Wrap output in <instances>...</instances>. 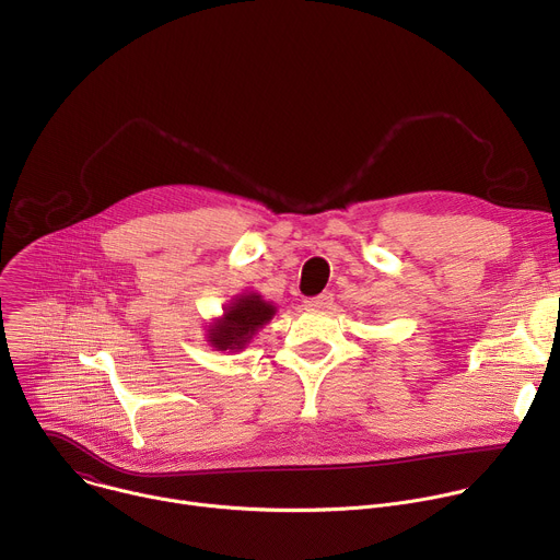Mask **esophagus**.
Instances as JSON below:
<instances>
[{
	"label": "esophagus",
	"instance_id": "34e87169",
	"mask_svg": "<svg viewBox=\"0 0 560 560\" xmlns=\"http://www.w3.org/2000/svg\"><path fill=\"white\" fill-rule=\"evenodd\" d=\"M332 301H335L332 292H322V294L305 299V307H310V310H326V307L332 305Z\"/></svg>",
	"mask_w": 560,
	"mask_h": 560
}]
</instances>
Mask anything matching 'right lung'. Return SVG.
Listing matches in <instances>:
<instances>
[{
	"mask_svg": "<svg viewBox=\"0 0 560 560\" xmlns=\"http://www.w3.org/2000/svg\"><path fill=\"white\" fill-rule=\"evenodd\" d=\"M275 314V305L264 301L259 294L238 296L210 330V341L217 350H242L253 335L264 328Z\"/></svg>",
	"mask_w": 560,
	"mask_h": 560,
	"instance_id": "obj_1",
	"label": "right lung"
}]
</instances>
